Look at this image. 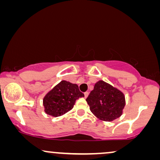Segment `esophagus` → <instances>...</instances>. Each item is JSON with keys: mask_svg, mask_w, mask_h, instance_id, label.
Instances as JSON below:
<instances>
[{"mask_svg": "<svg viewBox=\"0 0 160 160\" xmlns=\"http://www.w3.org/2000/svg\"><path fill=\"white\" fill-rule=\"evenodd\" d=\"M88 95H89L88 92H84V97H85V98H87V96H88Z\"/></svg>", "mask_w": 160, "mask_h": 160, "instance_id": "34e87169", "label": "esophagus"}]
</instances>
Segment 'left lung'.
<instances>
[{"instance_id": "obj_1", "label": "left lung", "mask_w": 160, "mask_h": 160, "mask_svg": "<svg viewBox=\"0 0 160 160\" xmlns=\"http://www.w3.org/2000/svg\"><path fill=\"white\" fill-rule=\"evenodd\" d=\"M86 100L92 112L106 122L119 118L125 106L123 93L103 81L96 83Z\"/></svg>"}]
</instances>
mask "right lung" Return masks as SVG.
<instances>
[{
    "label": "right lung",
    "instance_id": "add662e5",
    "mask_svg": "<svg viewBox=\"0 0 160 160\" xmlns=\"http://www.w3.org/2000/svg\"><path fill=\"white\" fill-rule=\"evenodd\" d=\"M84 97L77 84L62 81L43 98L45 112L52 117H60L73 108L76 100Z\"/></svg>",
    "mask_w": 160,
    "mask_h": 160
}]
</instances>
